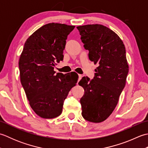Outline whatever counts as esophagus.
<instances>
[{
  "mask_svg": "<svg viewBox=\"0 0 148 148\" xmlns=\"http://www.w3.org/2000/svg\"><path fill=\"white\" fill-rule=\"evenodd\" d=\"M78 76H79V80H81V78H82L83 76L81 74H78Z\"/></svg>",
  "mask_w": 148,
  "mask_h": 148,
  "instance_id": "esophagus-1",
  "label": "esophagus"
}]
</instances>
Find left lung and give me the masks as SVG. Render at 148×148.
Segmentation results:
<instances>
[{"label": "left lung", "mask_w": 148, "mask_h": 148, "mask_svg": "<svg viewBox=\"0 0 148 148\" xmlns=\"http://www.w3.org/2000/svg\"><path fill=\"white\" fill-rule=\"evenodd\" d=\"M88 57L98 67L93 79L79 82L84 93L80 103L82 116L93 123L103 121L111 114L126 83L128 65L126 50L119 37L102 25L77 27Z\"/></svg>", "instance_id": "obj_1"}]
</instances>
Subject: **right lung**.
I'll list each match as a JSON object with an SVG mask.
<instances>
[{
	"label": "right lung",
	"mask_w": 148,
	"mask_h": 148,
	"mask_svg": "<svg viewBox=\"0 0 148 148\" xmlns=\"http://www.w3.org/2000/svg\"><path fill=\"white\" fill-rule=\"evenodd\" d=\"M75 26L51 23L41 27L26 40L19 60L20 81L31 108L40 117L61 114L65 99L76 85L75 72L56 73V63L64 59L67 36Z\"/></svg>",
	"instance_id": "right-lung-1"
}]
</instances>
